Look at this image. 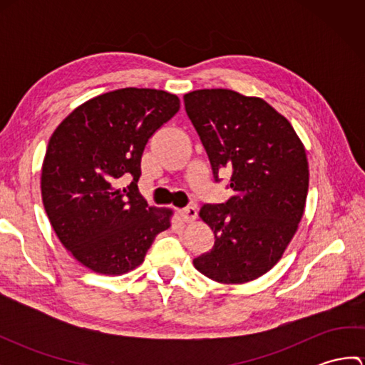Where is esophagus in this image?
<instances>
[{
  "label": "esophagus",
  "mask_w": 365,
  "mask_h": 365,
  "mask_svg": "<svg viewBox=\"0 0 365 365\" xmlns=\"http://www.w3.org/2000/svg\"><path fill=\"white\" fill-rule=\"evenodd\" d=\"M177 215L180 216L182 221L191 222L197 218V210L195 207H185V208H180V210H177Z\"/></svg>",
  "instance_id": "1"
}]
</instances>
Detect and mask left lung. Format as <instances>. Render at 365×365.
I'll return each instance as SVG.
<instances>
[{
	"instance_id": "1",
	"label": "left lung",
	"mask_w": 365,
	"mask_h": 365,
	"mask_svg": "<svg viewBox=\"0 0 365 365\" xmlns=\"http://www.w3.org/2000/svg\"><path fill=\"white\" fill-rule=\"evenodd\" d=\"M183 100L215 180L227 169L234 190L226 204L200 208L215 245L192 263L216 282L254 281L281 260L298 230L309 188L306 149L292 123L260 97L199 89Z\"/></svg>"
}]
</instances>
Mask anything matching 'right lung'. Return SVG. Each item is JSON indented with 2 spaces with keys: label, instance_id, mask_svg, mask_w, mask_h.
<instances>
[{
  "label": "right lung",
  "instance_id": "right-lung-1",
  "mask_svg": "<svg viewBox=\"0 0 365 365\" xmlns=\"http://www.w3.org/2000/svg\"><path fill=\"white\" fill-rule=\"evenodd\" d=\"M180 110L177 96L125 88L88 100L59 123L46 147L41 190L59 242L94 273L141 265L170 208L149 207L138 190L149 139ZM131 178L122 189L120 183Z\"/></svg>",
  "mask_w": 365,
  "mask_h": 365
}]
</instances>
